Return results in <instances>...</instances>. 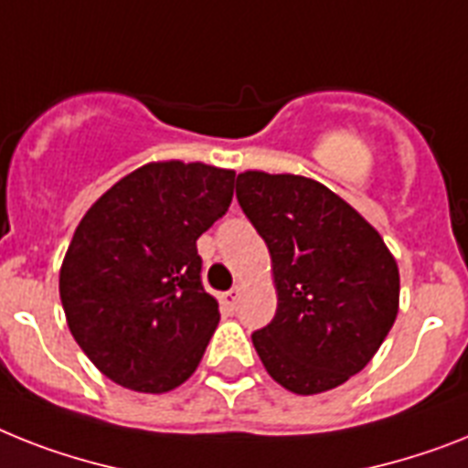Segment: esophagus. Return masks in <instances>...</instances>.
Returning <instances> with one entry per match:
<instances>
[{"label": "esophagus", "instance_id": "34e87169", "mask_svg": "<svg viewBox=\"0 0 468 468\" xmlns=\"http://www.w3.org/2000/svg\"><path fill=\"white\" fill-rule=\"evenodd\" d=\"M239 294H241V289H239V287L225 292V294L219 296V303H222V308H227V311H234V308H237V303H239Z\"/></svg>", "mask_w": 468, "mask_h": 468}]
</instances>
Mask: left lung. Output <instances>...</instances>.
Masks as SVG:
<instances>
[{
    "mask_svg": "<svg viewBox=\"0 0 468 468\" xmlns=\"http://www.w3.org/2000/svg\"><path fill=\"white\" fill-rule=\"evenodd\" d=\"M237 198L272 258L277 313L250 335L262 366L296 395L337 388L395 325V258L349 203L306 176L243 172Z\"/></svg>",
    "mask_w": 468,
    "mask_h": 468,
    "instance_id": "1",
    "label": "left lung"
}]
</instances>
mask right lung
<instances>
[{"label":"right lung","instance_id":"1","mask_svg":"<svg viewBox=\"0 0 468 468\" xmlns=\"http://www.w3.org/2000/svg\"><path fill=\"white\" fill-rule=\"evenodd\" d=\"M231 169L150 162L83 215L59 272L69 330L100 373L160 395L193 376L219 323L196 241L234 196Z\"/></svg>","mask_w":468,"mask_h":468}]
</instances>
